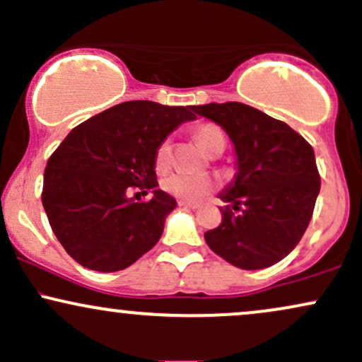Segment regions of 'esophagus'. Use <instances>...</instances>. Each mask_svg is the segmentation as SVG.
I'll list each match as a JSON object with an SVG mask.
<instances>
[{
  "instance_id": "esophagus-1",
  "label": "esophagus",
  "mask_w": 362,
  "mask_h": 362,
  "mask_svg": "<svg viewBox=\"0 0 362 362\" xmlns=\"http://www.w3.org/2000/svg\"><path fill=\"white\" fill-rule=\"evenodd\" d=\"M178 206L189 207V209H199V204H194V202H189V201H178Z\"/></svg>"
}]
</instances>
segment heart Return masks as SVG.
I'll use <instances>...</instances> for the list:
<instances>
[{
    "label": "heart",
    "instance_id": "obj_1",
    "mask_svg": "<svg viewBox=\"0 0 362 362\" xmlns=\"http://www.w3.org/2000/svg\"><path fill=\"white\" fill-rule=\"evenodd\" d=\"M195 139H197L199 146L202 151L209 153L216 144L224 143V136L221 129L213 126V124H206L195 131ZM170 160V143L163 141L156 151V167L163 168L167 167ZM163 189L168 194L175 195L177 199L189 202H201L207 195L214 190V182L209 177H194L185 175V173H172V175L165 177L161 182Z\"/></svg>",
    "mask_w": 362,
    "mask_h": 362
}]
</instances>
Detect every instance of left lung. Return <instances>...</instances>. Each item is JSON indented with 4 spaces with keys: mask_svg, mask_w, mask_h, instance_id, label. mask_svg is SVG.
Instances as JSON below:
<instances>
[{
    "mask_svg": "<svg viewBox=\"0 0 362 362\" xmlns=\"http://www.w3.org/2000/svg\"><path fill=\"white\" fill-rule=\"evenodd\" d=\"M194 112L223 127L236 155L233 180L219 194L230 206L221 209V224L204 233L206 243L235 267H271L300 243L313 214L320 192L313 148L286 122L245 103Z\"/></svg>",
    "mask_w": 362,
    "mask_h": 362,
    "instance_id": "left-lung-1",
    "label": "left lung"
}]
</instances>
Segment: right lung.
Masks as SVG:
<instances>
[{"label":"right lung","instance_id":"1","mask_svg":"<svg viewBox=\"0 0 362 362\" xmlns=\"http://www.w3.org/2000/svg\"><path fill=\"white\" fill-rule=\"evenodd\" d=\"M192 107L132 100L74 127L49 158L42 204L54 235L83 267L117 272L158 243L177 207L158 189L156 151ZM138 186L152 199L128 197ZM139 194V192H138Z\"/></svg>","mask_w":362,"mask_h":362}]
</instances>
